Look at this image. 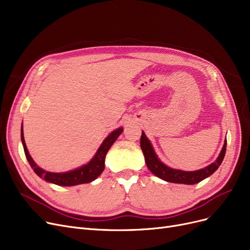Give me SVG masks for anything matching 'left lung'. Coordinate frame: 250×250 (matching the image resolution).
<instances>
[{"label":"left lung","mask_w":250,"mask_h":250,"mask_svg":"<svg viewBox=\"0 0 250 250\" xmlns=\"http://www.w3.org/2000/svg\"><path fill=\"white\" fill-rule=\"evenodd\" d=\"M141 149L143 151V154L145 156V161L147 167L149 170L155 175L156 177L160 178L161 180L170 182V183H177V184H186V185H193L201 182L202 180L208 178L210 175L219 168L222 161L226 154V147H227V140L225 141L224 146L222 148L221 153L219 157L216 158L214 162L211 165L208 166L204 168L194 170V171H185L181 169L171 168L159 160L157 157L155 151L152 147L149 139L146 137L145 133L142 132L140 140Z\"/></svg>","instance_id":"left-lung-1"}]
</instances>
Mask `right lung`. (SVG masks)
<instances>
[{
    "label": "right lung",
    "instance_id": "obj_1",
    "mask_svg": "<svg viewBox=\"0 0 250 250\" xmlns=\"http://www.w3.org/2000/svg\"><path fill=\"white\" fill-rule=\"evenodd\" d=\"M123 131H124L123 127H119L115 129V131H113L112 133H110L109 136H107L106 139L103 141L101 146L99 147V149L97 150L94 157L88 162V164L79 168H75L73 170L66 171V172H51L38 167V165L28 153V150L24 141V136H23V126H21V142H22L27 161L29 162L31 168L34 169V171L40 178L44 179L49 183L55 184V185L66 187V186H75V185H80V184L90 183L98 178L104 170L105 157L108 150L110 149L112 144L115 142L116 139L119 137V135L123 133Z\"/></svg>",
    "mask_w": 250,
    "mask_h": 250
}]
</instances>
